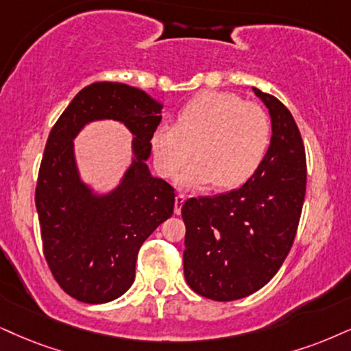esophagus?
<instances>
[{"mask_svg":"<svg viewBox=\"0 0 351 351\" xmlns=\"http://www.w3.org/2000/svg\"><path fill=\"white\" fill-rule=\"evenodd\" d=\"M184 203H185V195H184V193H177V195H176V203H174V213L176 215H180Z\"/></svg>","mask_w":351,"mask_h":351,"instance_id":"1","label":"esophagus"}]
</instances>
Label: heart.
I'll return each mask as SVG.
<instances>
[{
	"label": "heart",
	"mask_w": 351,
	"mask_h": 351,
	"mask_svg": "<svg viewBox=\"0 0 351 351\" xmlns=\"http://www.w3.org/2000/svg\"><path fill=\"white\" fill-rule=\"evenodd\" d=\"M271 123L254 102L224 90H206L189 101L177 125L159 123L151 136L154 162L164 177L197 161L177 177L182 187H236L247 180L270 145Z\"/></svg>",
	"instance_id": "b5f03b06"
}]
</instances>
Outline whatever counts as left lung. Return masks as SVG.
Listing matches in <instances>:
<instances>
[{
    "label": "left lung",
    "mask_w": 351,
    "mask_h": 351,
    "mask_svg": "<svg viewBox=\"0 0 351 351\" xmlns=\"http://www.w3.org/2000/svg\"><path fill=\"white\" fill-rule=\"evenodd\" d=\"M271 119V140L261 166L239 189L189 198L184 275L213 301H234L274 278L295 241L306 193V153L291 112L252 88Z\"/></svg>",
    "instance_id": "1"
}]
</instances>
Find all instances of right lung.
<instances>
[{"label":"right lung","instance_id":"add662e5","mask_svg":"<svg viewBox=\"0 0 351 351\" xmlns=\"http://www.w3.org/2000/svg\"><path fill=\"white\" fill-rule=\"evenodd\" d=\"M161 110L145 90L104 81L81 89L51 128L36 206L51 275L77 301L102 304L122 296L135 281L141 244L174 211V189L146 164ZM97 119L123 123L134 135L132 164L107 194L82 182L74 158L77 133Z\"/></svg>","mask_w":351,"mask_h":351}]
</instances>
